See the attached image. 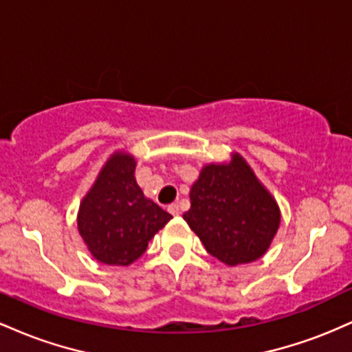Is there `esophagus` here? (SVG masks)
<instances>
[{"label":"esophagus","instance_id":"esophagus-1","mask_svg":"<svg viewBox=\"0 0 352 352\" xmlns=\"http://www.w3.org/2000/svg\"><path fill=\"white\" fill-rule=\"evenodd\" d=\"M167 210H168V212L172 213L173 217H177V215H179V213H180V208H179V205H177V204H172V205H168Z\"/></svg>","mask_w":352,"mask_h":352}]
</instances>
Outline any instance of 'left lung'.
<instances>
[{
    "label": "left lung",
    "mask_w": 352,
    "mask_h": 352,
    "mask_svg": "<svg viewBox=\"0 0 352 352\" xmlns=\"http://www.w3.org/2000/svg\"><path fill=\"white\" fill-rule=\"evenodd\" d=\"M190 204L184 220L207 252L230 266L263 256L280 225L276 201L240 155L228 165H207Z\"/></svg>",
    "instance_id": "obj_1"
}]
</instances>
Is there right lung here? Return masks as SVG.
I'll list each match as a JSON object with an SVG mask.
<instances>
[{"label": "right lung", "instance_id": "add662e5", "mask_svg": "<svg viewBox=\"0 0 352 352\" xmlns=\"http://www.w3.org/2000/svg\"><path fill=\"white\" fill-rule=\"evenodd\" d=\"M134 172L131 155L114 153L80 204L79 233L92 256L104 265H131L172 218L145 199Z\"/></svg>", "mask_w": 352, "mask_h": 352}]
</instances>
